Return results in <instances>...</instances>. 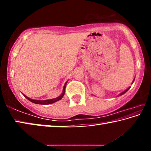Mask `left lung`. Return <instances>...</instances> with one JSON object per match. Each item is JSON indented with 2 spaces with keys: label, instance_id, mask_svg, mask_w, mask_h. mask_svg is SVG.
Masks as SVG:
<instances>
[{
  "label": "left lung",
  "instance_id": "left-lung-1",
  "mask_svg": "<svg viewBox=\"0 0 151 151\" xmlns=\"http://www.w3.org/2000/svg\"><path fill=\"white\" fill-rule=\"evenodd\" d=\"M129 88H130V87H129V88H128L127 89V90H126V91H124V92H122V93H121V94H120V95H122V94H123L124 93H126V92H127V91L128 90H129Z\"/></svg>",
  "mask_w": 151,
  "mask_h": 151
}]
</instances>
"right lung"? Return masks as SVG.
<instances>
[{
    "label": "right lung",
    "mask_w": 151,
    "mask_h": 151,
    "mask_svg": "<svg viewBox=\"0 0 151 151\" xmlns=\"http://www.w3.org/2000/svg\"><path fill=\"white\" fill-rule=\"evenodd\" d=\"M66 83L65 84V86H64L63 88V93L60 94V95L59 96H58L57 98H55V99H50V100H45V101H39V100H33V99H29V97H27V96H25L24 94H23V95L26 97V98L28 99V100L31 101L32 103H35V104H52V103H55V102H57L58 101H60L61 99L63 98L64 94H65V88H66Z\"/></svg>",
    "instance_id": "add662e5"
}]
</instances>
